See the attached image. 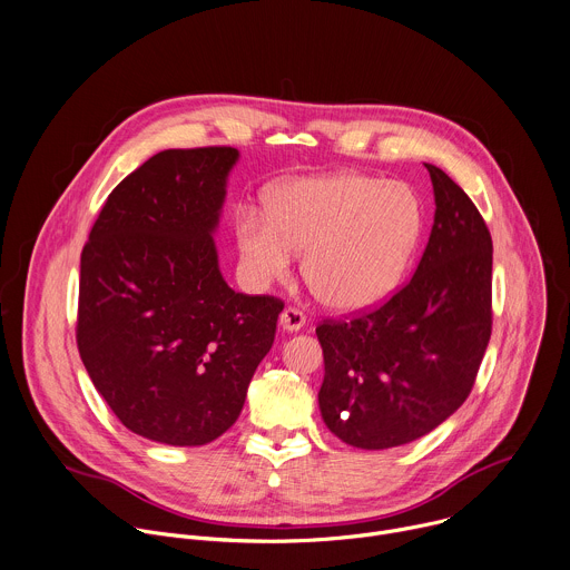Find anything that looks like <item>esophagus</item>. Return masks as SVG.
I'll list each match as a JSON object with an SVG mask.
<instances>
[{"mask_svg":"<svg viewBox=\"0 0 570 570\" xmlns=\"http://www.w3.org/2000/svg\"><path fill=\"white\" fill-rule=\"evenodd\" d=\"M281 327L285 330V332H298L303 325H305V316H303V312H298V309H294V307H287L283 314H281Z\"/></svg>","mask_w":570,"mask_h":570,"instance_id":"1","label":"esophagus"}]
</instances>
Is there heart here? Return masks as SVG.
<instances>
[{
  "label": "heart",
  "instance_id": "1",
  "mask_svg": "<svg viewBox=\"0 0 570 570\" xmlns=\"http://www.w3.org/2000/svg\"><path fill=\"white\" fill-rule=\"evenodd\" d=\"M425 227L423 203L405 183L363 174L298 178L274 187L267 212L238 207L234 238L245 276L265 285L303 276L336 312H363L403 283Z\"/></svg>",
  "mask_w": 570,
  "mask_h": 570
}]
</instances>
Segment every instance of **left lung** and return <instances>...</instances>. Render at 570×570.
<instances>
[{
  "mask_svg": "<svg viewBox=\"0 0 570 570\" xmlns=\"http://www.w3.org/2000/svg\"><path fill=\"white\" fill-rule=\"evenodd\" d=\"M425 169L436 209L410 283L370 314L316 327L321 416L361 450L410 443L454 414L490 341V232L448 174Z\"/></svg>",
  "mask_w": 570,
  "mask_h": 570,
  "instance_id": "left-lung-1",
  "label": "left lung"
}]
</instances>
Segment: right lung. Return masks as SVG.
<instances>
[{"mask_svg": "<svg viewBox=\"0 0 570 570\" xmlns=\"http://www.w3.org/2000/svg\"><path fill=\"white\" fill-rule=\"evenodd\" d=\"M232 147L167 149L107 198L80 261L78 347L114 414L165 445L227 432L283 303L234 292L214 234Z\"/></svg>", "mask_w": 570, "mask_h": 570, "instance_id": "right-lung-1", "label": "right lung"}]
</instances>
